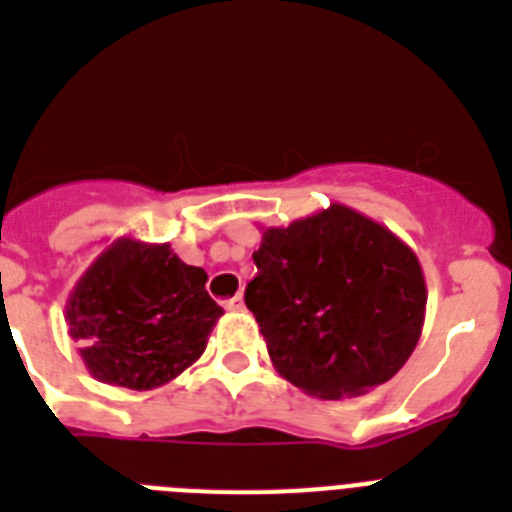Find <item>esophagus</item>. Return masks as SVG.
<instances>
[{
    "label": "esophagus",
    "instance_id": "34e87169",
    "mask_svg": "<svg viewBox=\"0 0 512 512\" xmlns=\"http://www.w3.org/2000/svg\"><path fill=\"white\" fill-rule=\"evenodd\" d=\"M223 305H225V310H233V312H241V310H246V302H243V295H235V297H230V300H225Z\"/></svg>",
    "mask_w": 512,
    "mask_h": 512
}]
</instances>
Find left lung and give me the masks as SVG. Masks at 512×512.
Masks as SVG:
<instances>
[{"mask_svg": "<svg viewBox=\"0 0 512 512\" xmlns=\"http://www.w3.org/2000/svg\"><path fill=\"white\" fill-rule=\"evenodd\" d=\"M246 305L287 382L341 400L390 382L418 346L425 277L390 228L333 205L287 228H261Z\"/></svg>", "mask_w": 512, "mask_h": 512, "instance_id": "left-lung-1", "label": "left lung"}]
</instances>
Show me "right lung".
Instances as JSON below:
<instances>
[{"mask_svg":"<svg viewBox=\"0 0 512 512\" xmlns=\"http://www.w3.org/2000/svg\"><path fill=\"white\" fill-rule=\"evenodd\" d=\"M207 274L169 243L117 238L92 261L66 302L69 336L94 379L156 390L205 354L223 307Z\"/></svg>","mask_w":512,"mask_h":512,"instance_id":"1","label":"right lung"}]
</instances>
